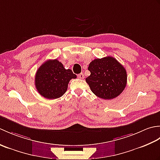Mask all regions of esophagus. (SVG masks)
<instances>
[{"mask_svg":"<svg viewBox=\"0 0 160 160\" xmlns=\"http://www.w3.org/2000/svg\"><path fill=\"white\" fill-rule=\"evenodd\" d=\"M78 77L79 78H80V79H83V78H84V75L82 73H80V74H78Z\"/></svg>","mask_w":160,"mask_h":160,"instance_id":"34e87169","label":"esophagus"}]
</instances>
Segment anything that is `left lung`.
<instances>
[{"instance_id": "8db88e82", "label": "left lung", "mask_w": 160, "mask_h": 160, "mask_svg": "<svg viewBox=\"0 0 160 160\" xmlns=\"http://www.w3.org/2000/svg\"><path fill=\"white\" fill-rule=\"evenodd\" d=\"M88 70L91 75L86 78L87 83L91 91L102 99L111 100L118 97L127 85V71L113 57L93 60Z\"/></svg>"}]
</instances>
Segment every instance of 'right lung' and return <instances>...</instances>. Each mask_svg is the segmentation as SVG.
I'll return each instance as SVG.
<instances>
[{"instance_id":"1","label":"right lung","mask_w":160,"mask_h":160,"mask_svg":"<svg viewBox=\"0 0 160 160\" xmlns=\"http://www.w3.org/2000/svg\"><path fill=\"white\" fill-rule=\"evenodd\" d=\"M77 76L71 69H65L57 59L48 60L37 70L35 85L37 91L47 99H56L66 92L68 84Z\"/></svg>"}]
</instances>
